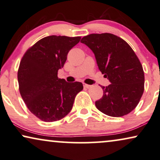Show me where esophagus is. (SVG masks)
Returning a JSON list of instances; mask_svg holds the SVG:
<instances>
[{
    "label": "esophagus",
    "instance_id": "1",
    "mask_svg": "<svg viewBox=\"0 0 160 160\" xmlns=\"http://www.w3.org/2000/svg\"><path fill=\"white\" fill-rule=\"evenodd\" d=\"M84 87L86 88H91V85H88V84H84Z\"/></svg>",
    "mask_w": 160,
    "mask_h": 160
}]
</instances>
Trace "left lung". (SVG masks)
Masks as SVG:
<instances>
[{
    "label": "left lung",
    "instance_id": "1",
    "mask_svg": "<svg viewBox=\"0 0 160 160\" xmlns=\"http://www.w3.org/2000/svg\"><path fill=\"white\" fill-rule=\"evenodd\" d=\"M80 42L92 50L99 69L110 83L102 86L103 96L95 102L108 116L128 114L139 103L144 91V72L139 59L124 40L112 33H92Z\"/></svg>",
    "mask_w": 160,
    "mask_h": 160
}]
</instances>
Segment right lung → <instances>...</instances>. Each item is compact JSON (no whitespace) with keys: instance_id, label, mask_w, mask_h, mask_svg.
I'll return each mask as SVG.
<instances>
[{"instance_id":"obj_1","label":"right lung","mask_w":160,"mask_h":160,"mask_svg":"<svg viewBox=\"0 0 160 160\" xmlns=\"http://www.w3.org/2000/svg\"><path fill=\"white\" fill-rule=\"evenodd\" d=\"M80 39L49 36L23 55L18 72L19 89L28 110L40 120L52 122L64 118L83 88L82 82H67L58 78L68 52Z\"/></svg>"}]
</instances>
